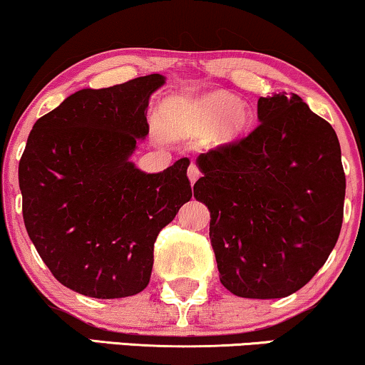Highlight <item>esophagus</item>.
<instances>
[{
  "label": "esophagus",
  "instance_id": "obj_1",
  "mask_svg": "<svg viewBox=\"0 0 365 365\" xmlns=\"http://www.w3.org/2000/svg\"><path fill=\"white\" fill-rule=\"evenodd\" d=\"M200 169H197V165L196 164H191L189 165V169H187V178H189V181H191V184H194L197 181V178H200Z\"/></svg>",
  "mask_w": 365,
  "mask_h": 365
}]
</instances>
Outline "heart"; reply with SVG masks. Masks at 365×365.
Returning <instances> with one entry per match:
<instances>
[{
	"mask_svg": "<svg viewBox=\"0 0 365 365\" xmlns=\"http://www.w3.org/2000/svg\"><path fill=\"white\" fill-rule=\"evenodd\" d=\"M164 130L173 137H200L210 132L212 145H226L248 132L253 115L245 102L223 90L200 97H171L163 106Z\"/></svg>",
	"mask_w": 365,
	"mask_h": 365,
	"instance_id": "1",
	"label": "heart"
}]
</instances>
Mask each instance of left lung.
Here are the masks:
<instances>
[{
  "label": "left lung",
  "instance_id": "left-lung-1",
  "mask_svg": "<svg viewBox=\"0 0 365 365\" xmlns=\"http://www.w3.org/2000/svg\"><path fill=\"white\" fill-rule=\"evenodd\" d=\"M259 125L196 159L194 197L210 210L225 288L283 298L312 280L337 243L345 174L337 134L300 97H259Z\"/></svg>",
  "mask_w": 365,
  "mask_h": 365
}]
</instances>
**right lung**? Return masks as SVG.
Wrapping results in <instances>:
<instances>
[{"mask_svg": "<svg viewBox=\"0 0 365 365\" xmlns=\"http://www.w3.org/2000/svg\"><path fill=\"white\" fill-rule=\"evenodd\" d=\"M159 73L108 88H82L40 117L18 168L28 236L53 277L93 298L148 287L159 231L192 196L189 159L163 173L130 155L149 134Z\"/></svg>", "mask_w": 365, "mask_h": 365, "instance_id": "right-lung-1", "label": "right lung"}]
</instances>
